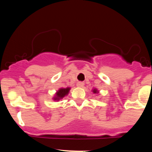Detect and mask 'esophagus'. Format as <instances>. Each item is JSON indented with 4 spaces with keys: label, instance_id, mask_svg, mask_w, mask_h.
I'll use <instances>...</instances> for the list:
<instances>
[{
    "label": "esophagus",
    "instance_id": "obj_1",
    "mask_svg": "<svg viewBox=\"0 0 152 152\" xmlns=\"http://www.w3.org/2000/svg\"><path fill=\"white\" fill-rule=\"evenodd\" d=\"M76 85H77L78 87H82V86H83V83L81 81H78V82H77V84Z\"/></svg>",
    "mask_w": 152,
    "mask_h": 152
}]
</instances>
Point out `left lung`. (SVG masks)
Instances as JSON below:
<instances>
[{
	"label": "left lung",
	"instance_id": "obj_1",
	"mask_svg": "<svg viewBox=\"0 0 152 152\" xmlns=\"http://www.w3.org/2000/svg\"><path fill=\"white\" fill-rule=\"evenodd\" d=\"M93 92H94V93L96 94V93H97V92H98V91H96V89H94V90H93Z\"/></svg>",
	"mask_w": 152,
	"mask_h": 152
}]
</instances>
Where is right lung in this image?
Returning a JSON list of instances; mask_svg holds the SVG:
<instances>
[{
    "label": "right lung",
    "mask_w": 152,
    "mask_h": 152,
    "mask_svg": "<svg viewBox=\"0 0 152 152\" xmlns=\"http://www.w3.org/2000/svg\"><path fill=\"white\" fill-rule=\"evenodd\" d=\"M69 90H70V88H60L56 93V97H54V100L58 101L60 99L64 98L65 96H66L69 93Z\"/></svg>",
    "instance_id": "add662e5"
}]
</instances>
